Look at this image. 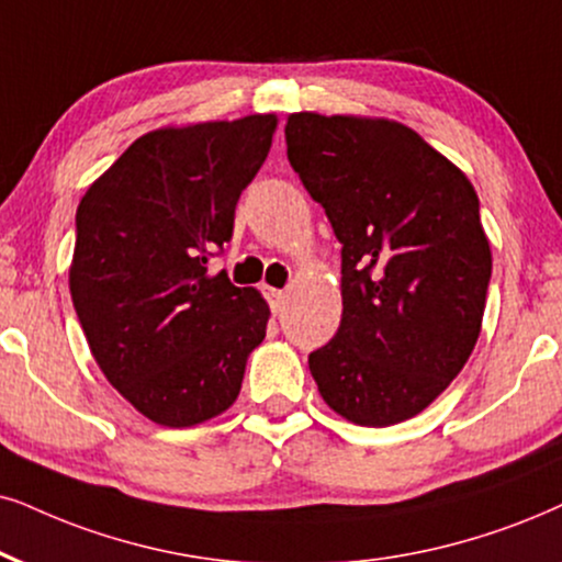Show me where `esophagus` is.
Listing matches in <instances>:
<instances>
[{
	"label": "esophagus",
	"instance_id": "obj_1",
	"mask_svg": "<svg viewBox=\"0 0 562 562\" xmlns=\"http://www.w3.org/2000/svg\"><path fill=\"white\" fill-rule=\"evenodd\" d=\"M267 297H269V305H272L274 314H280V311L285 308V301H288V293H285V290L267 288Z\"/></svg>",
	"mask_w": 562,
	"mask_h": 562
}]
</instances>
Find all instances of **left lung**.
<instances>
[{"mask_svg": "<svg viewBox=\"0 0 562 562\" xmlns=\"http://www.w3.org/2000/svg\"><path fill=\"white\" fill-rule=\"evenodd\" d=\"M288 160L342 244V322L308 355L324 402L386 428L423 412L477 345L493 254L474 187L400 122L290 113Z\"/></svg>", "mask_w": 562, "mask_h": 562, "instance_id": "left-lung-1", "label": "left lung"}]
</instances>
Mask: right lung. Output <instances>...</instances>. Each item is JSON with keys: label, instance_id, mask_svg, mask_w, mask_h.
<instances>
[{"label": "right lung", "instance_id": "1", "mask_svg": "<svg viewBox=\"0 0 562 562\" xmlns=\"http://www.w3.org/2000/svg\"><path fill=\"white\" fill-rule=\"evenodd\" d=\"M274 130V113H254L147 132L77 207L69 293L85 339L111 386L166 428L228 409L267 334L259 290L207 261L231 240Z\"/></svg>", "mask_w": 562, "mask_h": 562}]
</instances>
